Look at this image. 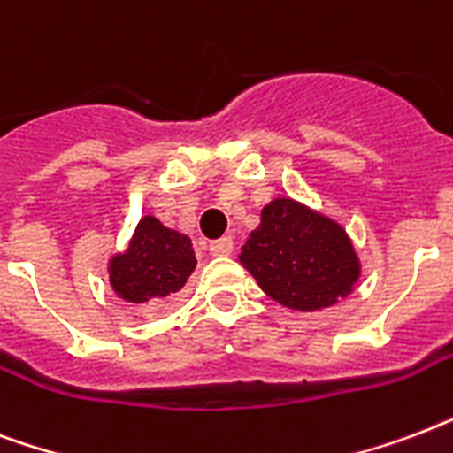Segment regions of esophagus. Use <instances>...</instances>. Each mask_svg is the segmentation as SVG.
Returning <instances> with one entry per match:
<instances>
[{
  "instance_id": "34e87169",
  "label": "esophagus",
  "mask_w": 453,
  "mask_h": 453,
  "mask_svg": "<svg viewBox=\"0 0 453 453\" xmlns=\"http://www.w3.org/2000/svg\"><path fill=\"white\" fill-rule=\"evenodd\" d=\"M234 250V241L229 236L219 238V241H212L210 243V255H215V257H224V255H231Z\"/></svg>"
}]
</instances>
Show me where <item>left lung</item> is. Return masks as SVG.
I'll return each instance as SVG.
<instances>
[{"mask_svg": "<svg viewBox=\"0 0 453 453\" xmlns=\"http://www.w3.org/2000/svg\"><path fill=\"white\" fill-rule=\"evenodd\" d=\"M238 259L266 296L300 311L331 307L359 279V257L345 229L293 198L265 205Z\"/></svg>", "mask_w": 453, "mask_h": 453, "instance_id": "8db88e82", "label": "left lung"}]
</instances>
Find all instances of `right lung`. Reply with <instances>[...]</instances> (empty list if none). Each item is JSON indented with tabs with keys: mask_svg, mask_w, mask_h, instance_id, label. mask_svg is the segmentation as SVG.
I'll return each mask as SVG.
<instances>
[{
	"mask_svg": "<svg viewBox=\"0 0 453 453\" xmlns=\"http://www.w3.org/2000/svg\"><path fill=\"white\" fill-rule=\"evenodd\" d=\"M194 269L191 238L146 215L136 226L127 250L111 259L108 274L111 286L122 300L157 304L184 288Z\"/></svg>",
	"mask_w": 453,
	"mask_h": 453,
	"instance_id": "add662e5",
	"label": "right lung"
}]
</instances>
